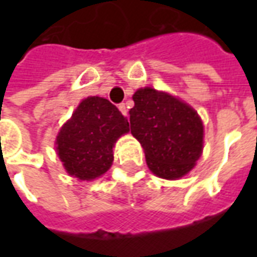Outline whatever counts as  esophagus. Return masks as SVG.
Wrapping results in <instances>:
<instances>
[{"label":"esophagus","instance_id":"1","mask_svg":"<svg viewBox=\"0 0 257 257\" xmlns=\"http://www.w3.org/2000/svg\"><path fill=\"white\" fill-rule=\"evenodd\" d=\"M118 108H119V111L122 112L123 115H128V108L125 106V103H121V104L118 106Z\"/></svg>","mask_w":257,"mask_h":257}]
</instances>
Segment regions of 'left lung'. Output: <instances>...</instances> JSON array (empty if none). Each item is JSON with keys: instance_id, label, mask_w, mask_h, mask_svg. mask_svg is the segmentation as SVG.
<instances>
[{"instance_id": "obj_1", "label": "left lung", "mask_w": 257, "mask_h": 257, "mask_svg": "<svg viewBox=\"0 0 257 257\" xmlns=\"http://www.w3.org/2000/svg\"><path fill=\"white\" fill-rule=\"evenodd\" d=\"M129 110L131 134L145 150L147 167L168 180L183 178L202 154L204 125L198 112L167 92L140 88Z\"/></svg>"}]
</instances>
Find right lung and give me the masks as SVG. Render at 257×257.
Listing matches in <instances>:
<instances>
[{
  "mask_svg": "<svg viewBox=\"0 0 257 257\" xmlns=\"http://www.w3.org/2000/svg\"><path fill=\"white\" fill-rule=\"evenodd\" d=\"M129 132V122L112 103L99 96L81 101L56 136V151L70 176L93 180L111 167L112 147Z\"/></svg>",
  "mask_w": 257,
  "mask_h": 257,
  "instance_id": "obj_1",
  "label": "right lung"
}]
</instances>
